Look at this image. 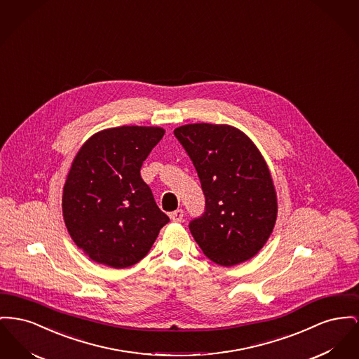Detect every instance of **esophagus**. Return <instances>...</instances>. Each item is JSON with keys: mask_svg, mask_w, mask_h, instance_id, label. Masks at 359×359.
<instances>
[{"mask_svg": "<svg viewBox=\"0 0 359 359\" xmlns=\"http://www.w3.org/2000/svg\"><path fill=\"white\" fill-rule=\"evenodd\" d=\"M184 211L182 210V209H177V210L172 211L170 214H169V218L173 221V222H182L184 218Z\"/></svg>", "mask_w": 359, "mask_h": 359, "instance_id": "esophagus-1", "label": "esophagus"}]
</instances>
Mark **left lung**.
Listing matches in <instances>:
<instances>
[{
  "label": "left lung",
  "instance_id": "1",
  "mask_svg": "<svg viewBox=\"0 0 359 359\" xmlns=\"http://www.w3.org/2000/svg\"><path fill=\"white\" fill-rule=\"evenodd\" d=\"M206 199L190 222L192 237L214 263L232 267L253 257L274 229L278 202L269 165L251 138L229 125L175 128Z\"/></svg>",
  "mask_w": 359,
  "mask_h": 359
}]
</instances>
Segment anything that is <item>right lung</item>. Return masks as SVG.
<instances>
[{
  "mask_svg": "<svg viewBox=\"0 0 359 359\" xmlns=\"http://www.w3.org/2000/svg\"><path fill=\"white\" fill-rule=\"evenodd\" d=\"M164 134L161 127L106 128L76 154L65 182L62 214L72 240L93 262L112 269L138 263L168 224L140 173Z\"/></svg>",
  "mask_w": 359,
  "mask_h": 359,
  "instance_id": "add662e5",
  "label": "right lung"
}]
</instances>
